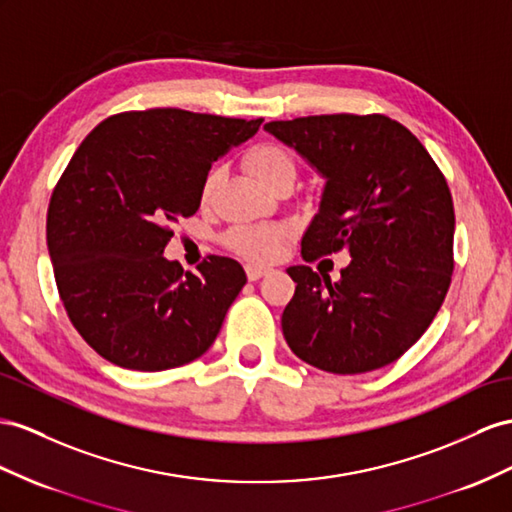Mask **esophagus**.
Returning a JSON list of instances; mask_svg holds the SVG:
<instances>
[{
    "label": "esophagus",
    "mask_w": 512,
    "mask_h": 512,
    "mask_svg": "<svg viewBox=\"0 0 512 512\" xmlns=\"http://www.w3.org/2000/svg\"><path fill=\"white\" fill-rule=\"evenodd\" d=\"M268 272H270V268L259 266V264H248V266H246V277H248V281H259L261 277H266Z\"/></svg>",
    "instance_id": "esophagus-1"
}]
</instances>
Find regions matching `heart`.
Listing matches in <instances>:
<instances>
[{
  "instance_id": "obj_1",
  "label": "heart",
  "mask_w": 512,
  "mask_h": 512,
  "mask_svg": "<svg viewBox=\"0 0 512 512\" xmlns=\"http://www.w3.org/2000/svg\"><path fill=\"white\" fill-rule=\"evenodd\" d=\"M246 170L251 173L264 188H274L283 179H296V160L294 155L281 144L261 142L246 153ZM220 173L212 170L203 181L201 201L207 203L218 188ZM290 235L285 225H244L235 227L227 235V244L231 251L253 261H272L283 251V244Z\"/></svg>"
}]
</instances>
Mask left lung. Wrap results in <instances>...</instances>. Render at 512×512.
Masks as SVG:
<instances>
[{
	"mask_svg": "<svg viewBox=\"0 0 512 512\" xmlns=\"http://www.w3.org/2000/svg\"><path fill=\"white\" fill-rule=\"evenodd\" d=\"M268 134L324 179L318 214L300 240L305 261L346 251L342 279L309 266L281 326L298 359L363 374L400 359L435 320L454 259V205L445 177L409 129L383 114L272 121Z\"/></svg>",
	"mask_w": 512,
	"mask_h": 512,
	"instance_id": "1",
	"label": "left lung"
}]
</instances>
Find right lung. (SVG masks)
Wrapping results in <instances>:
<instances>
[{
  "instance_id": "add662e5",
  "label": "right lung",
  "mask_w": 512,
  "mask_h": 512,
  "mask_svg": "<svg viewBox=\"0 0 512 512\" xmlns=\"http://www.w3.org/2000/svg\"><path fill=\"white\" fill-rule=\"evenodd\" d=\"M261 123L177 108L123 112L75 151L51 194L47 246L62 305L103 359L160 372L214 344L244 268L212 255L196 274L183 272L164 248L170 225L199 209L212 164Z\"/></svg>"
}]
</instances>
